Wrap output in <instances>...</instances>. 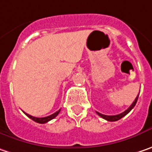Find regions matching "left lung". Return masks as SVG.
<instances>
[{
	"mask_svg": "<svg viewBox=\"0 0 152 152\" xmlns=\"http://www.w3.org/2000/svg\"><path fill=\"white\" fill-rule=\"evenodd\" d=\"M138 97H139V95L136 97V99H134V101L133 104L129 106V109H127L125 111H123L122 113H121V114H118V115H103V114L99 113V112H98V111H96V113L99 115V116H101L102 118L105 119L106 121H109V122H115V121H118V120H120L121 118H122L124 115H127L129 111H130L131 110L133 109V108L135 106L136 103H137V100H138Z\"/></svg>",
	"mask_w": 152,
	"mask_h": 152,
	"instance_id": "obj_1",
	"label": "left lung"
}]
</instances>
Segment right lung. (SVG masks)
<instances>
[{
    "instance_id": "obj_1",
    "label": "right lung",
    "mask_w": 152,
    "mask_h": 152,
    "mask_svg": "<svg viewBox=\"0 0 152 152\" xmlns=\"http://www.w3.org/2000/svg\"><path fill=\"white\" fill-rule=\"evenodd\" d=\"M59 111H60V110H58L56 111L55 113H53V114H52V115H48V116H45V117H35V116H32V115H29V114H27V113H25L24 111H23V113L27 115L28 117H30L31 120H33L34 122H38V123H42H42H46V122L51 121L52 119L55 118L57 115H58Z\"/></svg>"
}]
</instances>
